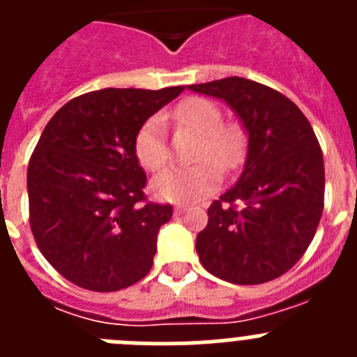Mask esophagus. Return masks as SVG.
<instances>
[{
	"label": "esophagus",
	"mask_w": 357,
	"mask_h": 357,
	"mask_svg": "<svg viewBox=\"0 0 357 357\" xmlns=\"http://www.w3.org/2000/svg\"><path fill=\"white\" fill-rule=\"evenodd\" d=\"M182 213H185V206H184V204H176L175 214H182Z\"/></svg>",
	"instance_id": "obj_1"
}]
</instances>
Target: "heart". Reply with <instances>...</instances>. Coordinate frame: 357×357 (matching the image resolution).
<instances>
[{
    "mask_svg": "<svg viewBox=\"0 0 357 357\" xmlns=\"http://www.w3.org/2000/svg\"><path fill=\"white\" fill-rule=\"evenodd\" d=\"M176 123L200 134L195 159L188 168H172L153 178L151 189L159 198L182 204L206 198L222 181V168L234 169L245 157V134L238 125L223 123L220 107L207 98L191 96L182 100L173 110ZM135 155L150 172L162 169L169 159L166 121L162 114H153L141 125L134 141Z\"/></svg>",
    "mask_w": 357,
    "mask_h": 357,
    "instance_id": "obj_1",
    "label": "heart"
}]
</instances>
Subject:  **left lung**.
Instances as JSON below:
<instances>
[{
  "instance_id": "obj_1",
  "label": "left lung",
  "mask_w": 357,
  "mask_h": 357,
  "mask_svg": "<svg viewBox=\"0 0 357 357\" xmlns=\"http://www.w3.org/2000/svg\"><path fill=\"white\" fill-rule=\"evenodd\" d=\"M222 98L248 132L238 184L211 204L197 252L207 272L232 284L284 275L313 241L324 211V155L307 118L279 91L230 77L189 85Z\"/></svg>"
}]
</instances>
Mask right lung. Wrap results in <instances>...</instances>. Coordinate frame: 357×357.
<instances>
[{"instance_id":"right-lung-1","label":"right lung","mask_w":357,"mask_h":357,"mask_svg":"<svg viewBox=\"0 0 357 357\" xmlns=\"http://www.w3.org/2000/svg\"><path fill=\"white\" fill-rule=\"evenodd\" d=\"M184 87L102 89L55 112L28 162L30 227L62 277L91 291H118L151 270L169 204L148 202L135 134Z\"/></svg>"}]
</instances>
